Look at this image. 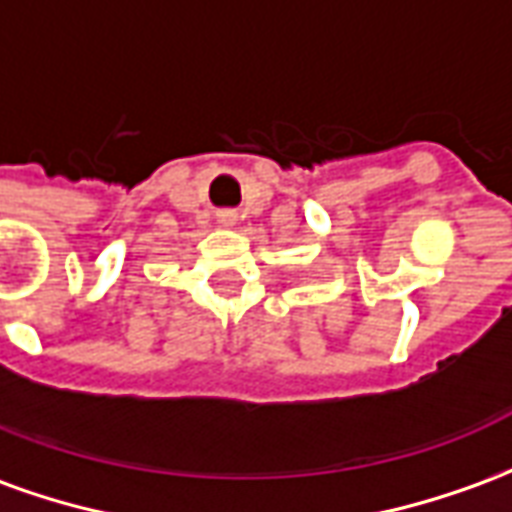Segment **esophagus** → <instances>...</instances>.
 Here are the masks:
<instances>
[{"mask_svg": "<svg viewBox=\"0 0 512 512\" xmlns=\"http://www.w3.org/2000/svg\"><path fill=\"white\" fill-rule=\"evenodd\" d=\"M216 222L222 224V227H233V224L238 222V216H235L233 211H222L219 216H216Z\"/></svg>", "mask_w": 512, "mask_h": 512, "instance_id": "1", "label": "esophagus"}]
</instances>
